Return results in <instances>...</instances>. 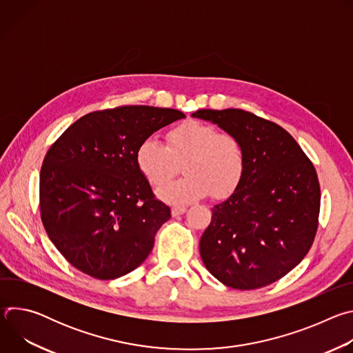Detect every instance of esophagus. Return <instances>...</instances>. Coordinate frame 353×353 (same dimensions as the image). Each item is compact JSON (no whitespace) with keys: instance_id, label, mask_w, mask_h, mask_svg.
Segmentation results:
<instances>
[{"instance_id":"obj_1","label":"esophagus","mask_w":353,"mask_h":353,"mask_svg":"<svg viewBox=\"0 0 353 353\" xmlns=\"http://www.w3.org/2000/svg\"><path fill=\"white\" fill-rule=\"evenodd\" d=\"M185 211H187L185 207H183V205H174V207L172 208V215H173V216H179V215H183Z\"/></svg>"}]
</instances>
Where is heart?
<instances>
[{"instance_id": "heart-1", "label": "heart", "mask_w": 353, "mask_h": 353, "mask_svg": "<svg viewBox=\"0 0 353 353\" xmlns=\"http://www.w3.org/2000/svg\"><path fill=\"white\" fill-rule=\"evenodd\" d=\"M135 165L154 188L170 183L181 165L185 176L163 188L161 196L184 203L208 194L214 199L232 195L243 181L247 158L243 142L234 134L188 120L166 132L165 145L143 139L135 150Z\"/></svg>"}]
</instances>
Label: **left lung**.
<instances>
[{
  "mask_svg": "<svg viewBox=\"0 0 353 353\" xmlns=\"http://www.w3.org/2000/svg\"><path fill=\"white\" fill-rule=\"evenodd\" d=\"M234 134L245 149L239 188L212 208L199 240L207 270L239 290L264 288L306 257L320 215V183L312 161L281 125L241 109L196 110Z\"/></svg>",
  "mask_w": 353,
  "mask_h": 353,
  "instance_id": "left-lung-1",
  "label": "left lung"
}]
</instances>
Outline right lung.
Returning <instances> with one entry per match:
<instances>
[{
  "label": "right lung",
  "instance_id": "add662e5",
  "mask_svg": "<svg viewBox=\"0 0 353 353\" xmlns=\"http://www.w3.org/2000/svg\"><path fill=\"white\" fill-rule=\"evenodd\" d=\"M185 117L180 110L119 106L85 114L50 146L40 170L43 226L81 272L116 279L149 256L170 208L135 165L138 145Z\"/></svg>",
  "mask_w": 353,
  "mask_h": 353
}]
</instances>
